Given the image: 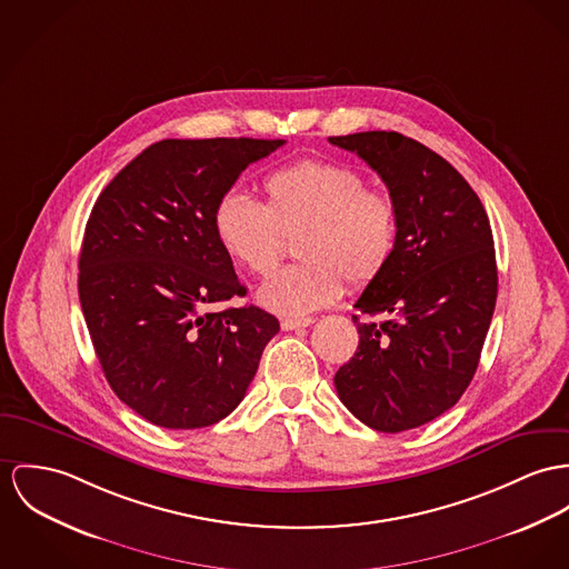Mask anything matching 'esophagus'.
<instances>
[{"instance_id":"1","label":"esophagus","mask_w":569,"mask_h":569,"mask_svg":"<svg viewBox=\"0 0 569 569\" xmlns=\"http://www.w3.org/2000/svg\"><path fill=\"white\" fill-rule=\"evenodd\" d=\"M313 322V318H283L281 320V329L283 331H295V329H303V327H309Z\"/></svg>"}]
</instances>
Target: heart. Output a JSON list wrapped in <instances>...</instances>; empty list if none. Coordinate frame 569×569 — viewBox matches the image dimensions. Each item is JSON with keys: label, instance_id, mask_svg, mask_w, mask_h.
Returning <instances> with one entry per match:
<instances>
[{"label": "heart", "instance_id": "obj_1", "mask_svg": "<svg viewBox=\"0 0 569 569\" xmlns=\"http://www.w3.org/2000/svg\"><path fill=\"white\" fill-rule=\"evenodd\" d=\"M263 206L242 192L222 194L212 214L222 251L251 274H268L297 238L303 263L272 274L258 292L281 316H306L336 303L345 279L366 286L392 260L400 210L392 192L366 186L357 169L303 160L263 177Z\"/></svg>", "mask_w": 569, "mask_h": 569}]
</instances>
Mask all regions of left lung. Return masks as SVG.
<instances>
[{"mask_svg":"<svg viewBox=\"0 0 569 569\" xmlns=\"http://www.w3.org/2000/svg\"><path fill=\"white\" fill-rule=\"evenodd\" d=\"M383 179L400 210L392 260L355 307L359 347L336 372L350 413L400 433L448 411L470 386L498 295L496 251L481 199L461 173L398 131L331 136Z\"/></svg>","mask_w":569,"mask_h":569,"instance_id":"8db88e82","label":"left lung"}]
</instances>
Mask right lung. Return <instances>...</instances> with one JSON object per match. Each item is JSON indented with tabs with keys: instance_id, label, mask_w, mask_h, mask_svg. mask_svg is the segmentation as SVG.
<instances>
[{
	"instance_id": "1",
	"label": "right lung",
	"mask_w": 569,
	"mask_h": 569,
	"mask_svg": "<svg viewBox=\"0 0 569 569\" xmlns=\"http://www.w3.org/2000/svg\"><path fill=\"white\" fill-rule=\"evenodd\" d=\"M283 142L160 140L94 201L78 274L88 333L110 388L156 427L229 416L279 331L260 307H210L247 295L214 236V208Z\"/></svg>"
}]
</instances>
